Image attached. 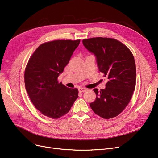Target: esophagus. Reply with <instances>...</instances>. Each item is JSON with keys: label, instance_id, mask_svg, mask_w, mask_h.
Segmentation results:
<instances>
[{"label": "esophagus", "instance_id": "esophagus-1", "mask_svg": "<svg viewBox=\"0 0 158 158\" xmlns=\"http://www.w3.org/2000/svg\"><path fill=\"white\" fill-rule=\"evenodd\" d=\"M79 92H86V88H82V87H80V88H79Z\"/></svg>", "mask_w": 158, "mask_h": 158}]
</instances>
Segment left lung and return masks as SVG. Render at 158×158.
<instances>
[{
	"label": "left lung",
	"mask_w": 158,
	"mask_h": 158,
	"mask_svg": "<svg viewBox=\"0 0 158 158\" xmlns=\"http://www.w3.org/2000/svg\"><path fill=\"white\" fill-rule=\"evenodd\" d=\"M89 51L95 54L98 70L108 80L106 88L98 91L91 108L104 119L117 117L130 102L136 86V64L133 54L120 41L97 37L82 40Z\"/></svg>",
	"instance_id": "obj_1"
}]
</instances>
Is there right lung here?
Returning a JSON list of instances; mask_svg holds the SVG:
<instances>
[{"instance_id":"right-lung-1","label":"right lung","mask_w":158,"mask_h":158,"mask_svg":"<svg viewBox=\"0 0 158 158\" xmlns=\"http://www.w3.org/2000/svg\"><path fill=\"white\" fill-rule=\"evenodd\" d=\"M80 40H57L41 44L33 52L24 73L25 86L32 103L42 114L57 119L67 113L78 97V89L66 87L57 77Z\"/></svg>"}]
</instances>
